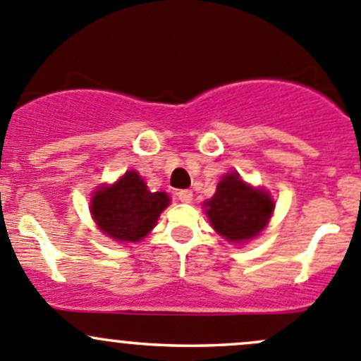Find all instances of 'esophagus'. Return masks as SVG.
I'll use <instances>...</instances> for the list:
<instances>
[{
	"instance_id": "esophagus-1",
	"label": "esophagus",
	"mask_w": 361,
	"mask_h": 361,
	"mask_svg": "<svg viewBox=\"0 0 361 361\" xmlns=\"http://www.w3.org/2000/svg\"><path fill=\"white\" fill-rule=\"evenodd\" d=\"M177 198H179L182 203H191L192 202V191H189V189L179 191L177 192Z\"/></svg>"
}]
</instances>
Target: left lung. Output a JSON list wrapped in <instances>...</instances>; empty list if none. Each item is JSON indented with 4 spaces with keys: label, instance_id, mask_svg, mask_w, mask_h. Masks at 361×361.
Instances as JSON below:
<instances>
[{
    "label": "left lung",
    "instance_id": "1",
    "mask_svg": "<svg viewBox=\"0 0 361 361\" xmlns=\"http://www.w3.org/2000/svg\"><path fill=\"white\" fill-rule=\"evenodd\" d=\"M272 196L252 188L237 172L226 173L216 195L205 202V212L214 230L226 240L242 244L258 237L274 214Z\"/></svg>",
    "mask_w": 361,
    "mask_h": 361
}]
</instances>
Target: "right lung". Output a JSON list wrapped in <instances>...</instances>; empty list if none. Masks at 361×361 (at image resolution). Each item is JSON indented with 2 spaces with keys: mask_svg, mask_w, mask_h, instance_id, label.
<instances>
[{
  "mask_svg": "<svg viewBox=\"0 0 361 361\" xmlns=\"http://www.w3.org/2000/svg\"><path fill=\"white\" fill-rule=\"evenodd\" d=\"M170 198L163 191H149L135 170L116 184H103L91 198V216L99 230L116 242H140L158 223Z\"/></svg>",
  "mask_w": 361,
  "mask_h": 361,
  "instance_id": "1",
  "label": "right lung"
}]
</instances>
